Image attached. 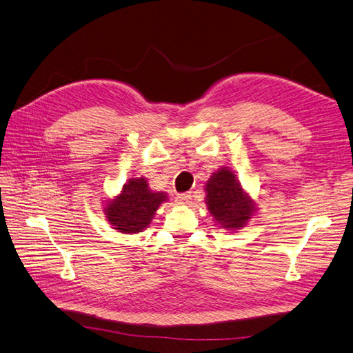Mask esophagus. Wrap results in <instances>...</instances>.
Segmentation results:
<instances>
[{
  "mask_svg": "<svg viewBox=\"0 0 353 353\" xmlns=\"http://www.w3.org/2000/svg\"><path fill=\"white\" fill-rule=\"evenodd\" d=\"M177 201H179V204H190L191 194H179Z\"/></svg>",
  "mask_w": 353,
  "mask_h": 353,
  "instance_id": "34e87169",
  "label": "esophagus"
}]
</instances>
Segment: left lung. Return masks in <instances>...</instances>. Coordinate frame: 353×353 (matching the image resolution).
I'll list each match as a JSON object with an SVG mask.
<instances>
[{"label":"left lung","mask_w":353,"mask_h":353,"mask_svg":"<svg viewBox=\"0 0 353 353\" xmlns=\"http://www.w3.org/2000/svg\"><path fill=\"white\" fill-rule=\"evenodd\" d=\"M206 204L215 223L228 232L241 230L257 210V204L243 190L233 170L221 167L204 185Z\"/></svg>","instance_id":"8db88e82"}]
</instances>
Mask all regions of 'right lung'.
I'll return each instance as SVG.
<instances>
[{"label":"right lung","mask_w":353,"mask_h":353,"mask_svg":"<svg viewBox=\"0 0 353 353\" xmlns=\"http://www.w3.org/2000/svg\"><path fill=\"white\" fill-rule=\"evenodd\" d=\"M167 192L152 191L145 177H132L121 191L105 201L103 215L110 225L123 234H137L150 225Z\"/></svg>","instance_id":"1"}]
</instances>
